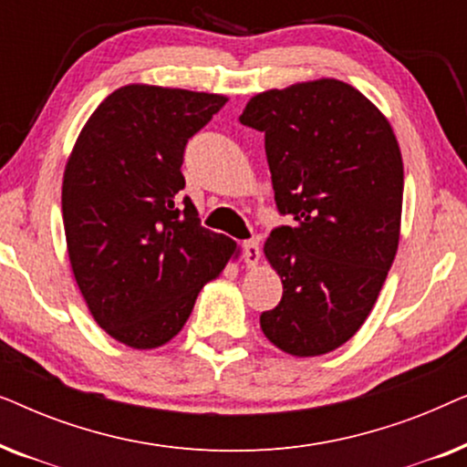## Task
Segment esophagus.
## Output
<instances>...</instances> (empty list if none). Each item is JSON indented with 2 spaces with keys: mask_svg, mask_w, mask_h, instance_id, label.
I'll return each instance as SVG.
<instances>
[{
  "mask_svg": "<svg viewBox=\"0 0 467 467\" xmlns=\"http://www.w3.org/2000/svg\"><path fill=\"white\" fill-rule=\"evenodd\" d=\"M261 261V248L257 240H248L244 242V264L248 267H257Z\"/></svg>",
  "mask_w": 467,
  "mask_h": 467,
  "instance_id": "34e87169",
  "label": "esophagus"
}]
</instances>
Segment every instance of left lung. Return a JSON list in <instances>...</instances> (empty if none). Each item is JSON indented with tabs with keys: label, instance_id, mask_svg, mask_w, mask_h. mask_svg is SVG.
<instances>
[{
	"label": "left lung",
	"instance_id": "obj_1",
	"mask_svg": "<svg viewBox=\"0 0 467 467\" xmlns=\"http://www.w3.org/2000/svg\"><path fill=\"white\" fill-rule=\"evenodd\" d=\"M240 123L265 133L274 200L293 216L264 244L283 299L261 315V331L286 355L331 353L366 323L398 253V138L366 95L336 78L253 95Z\"/></svg>",
	"mask_w": 467,
	"mask_h": 467
}]
</instances>
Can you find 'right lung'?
<instances>
[{
	"label": "right lung",
	"instance_id": "1",
	"mask_svg": "<svg viewBox=\"0 0 467 467\" xmlns=\"http://www.w3.org/2000/svg\"><path fill=\"white\" fill-rule=\"evenodd\" d=\"M225 95L125 85L78 133L63 171L69 265L95 323L130 348L168 344L240 246L202 227L181 171Z\"/></svg>",
	"mask_w": 467,
	"mask_h": 467
}]
</instances>
